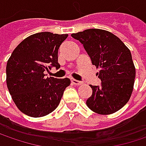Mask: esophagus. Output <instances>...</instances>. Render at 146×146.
Segmentation results:
<instances>
[{"label": "esophagus", "instance_id": "esophagus-1", "mask_svg": "<svg viewBox=\"0 0 146 146\" xmlns=\"http://www.w3.org/2000/svg\"><path fill=\"white\" fill-rule=\"evenodd\" d=\"M71 82H72V84H75V85H79V84H81V82H80V81L76 80V79H74V78H71Z\"/></svg>", "mask_w": 146, "mask_h": 146}]
</instances>
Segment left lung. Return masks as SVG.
<instances>
[{
  "mask_svg": "<svg viewBox=\"0 0 146 146\" xmlns=\"http://www.w3.org/2000/svg\"><path fill=\"white\" fill-rule=\"evenodd\" d=\"M71 36L84 45L92 64L100 68L101 85H90L92 95L86 105L98 114L117 111L129 102L133 89L135 68L129 49L103 29H90Z\"/></svg>",
  "mask_w": 146,
  "mask_h": 146,
  "instance_id": "1",
  "label": "left lung"
}]
</instances>
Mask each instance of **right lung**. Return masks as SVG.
<instances>
[{"label":"right lung","instance_id":"obj_1","mask_svg":"<svg viewBox=\"0 0 146 146\" xmlns=\"http://www.w3.org/2000/svg\"><path fill=\"white\" fill-rule=\"evenodd\" d=\"M68 36L37 33L24 39L13 51L7 64V85L23 113L40 117L58 106L70 79L45 78L44 72L60 68L58 49Z\"/></svg>","mask_w":146,"mask_h":146}]
</instances>
